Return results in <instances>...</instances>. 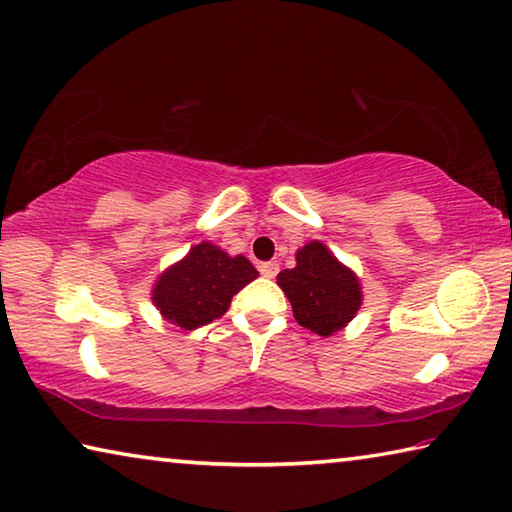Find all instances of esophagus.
I'll return each mask as SVG.
<instances>
[{
    "instance_id": "obj_1",
    "label": "esophagus",
    "mask_w": 512,
    "mask_h": 512,
    "mask_svg": "<svg viewBox=\"0 0 512 512\" xmlns=\"http://www.w3.org/2000/svg\"><path fill=\"white\" fill-rule=\"evenodd\" d=\"M278 271H280V266L275 264V262H264V264H259V273L264 275V278H275V275H278Z\"/></svg>"
}]
</instances>
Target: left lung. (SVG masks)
Instances as JSON below:
<instances>
[{"mask_svg":"<svg viewBox=\"0 0 512 512\" xmlns=\"http://www.w3.org/2000/svg\"><path fill=\"white\" fill-rule=\"evenodd\" d=\"M278 285L289 298L300 326L321 337L342 330L362 303L358 278L319 241L298 250L296 269L282 271Z\"/></svg>","mask_w":512,"mask_h":512,"instance_id":"1","label":"left lung"}]
</instances>
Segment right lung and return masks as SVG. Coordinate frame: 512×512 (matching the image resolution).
Segmentation results:
<instances>
[{"mask_svg":"<svg viewBox=\"0 0 512 512\" xmlns=\"http://www.w3.org/2000/svg\"><path fill=\"white\" fill-rule=\"evenodd\" d=\"M255 278V266L246 257H230L205 241L161 275L152 300L170 323L196 330L221 319L234 294Z\"/></svg>","mask_w":512,"mask_h":512,"instance_id":"obj_1","label":"right lung"}]
</instances>
